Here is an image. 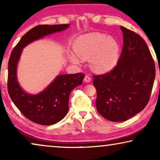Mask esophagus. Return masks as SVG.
<instances>
[{"instance_id":"34e87169","label":"esophagus","mask_w":160,"mask_h":160,"mask_svg":"<svg viewBox=\"0 0 160 160\" xmlns=\"http://www.w3.org/2000/svg\"><path fill=\"white\" fill-rule=\"evenodd\" d=\"M84 82L88 83V82H89L91 81V78L89 77V76H85V77L84 78Z\"/></svg>"}]
</instances>
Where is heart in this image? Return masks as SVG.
I'll list each match as a JSON object with an SVG mask.
<instances>
[{
    "label": "heart",
    "instance_id": "obj_1",
    "mask_svg": "<svg viewBox=\"0 0 160 160\" xmlns=\"http://www.w3.org/2000/svg\"><path fill=\"white\" fill-rule=\"evenodd\" d=\"M76 53L69 54L74 64L79 65L82 59L90 58V66L98 73H106L114 68L119 62L120 45L115 38L101 32L82 35L73 43Z\"/></svg>",
    "mask_w": 160,
    "mask_h": 160
}]
</instances>
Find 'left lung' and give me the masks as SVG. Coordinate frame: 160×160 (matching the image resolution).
I'll list each match as a JSON object with an SVG mask.
<instances>
[{
  "instance_id": "8db88e82",
  "label": "left lung",
  "mask_w": 160,
  "mask_h": 160,
  "mask_svg": "<svg viewBox=\"0 0 160 160\" xmlns=\"http://www.w3.org/2000/svg\"><path fill=\"white\" fill-rule=\"evenodd\" d=\"M123 48L111 71L93 75L97 90L96 108L105 119L126 121L143 110L149 100L155 78V65L145 41L121 26Z\"/></svg>"
}]
</instances>
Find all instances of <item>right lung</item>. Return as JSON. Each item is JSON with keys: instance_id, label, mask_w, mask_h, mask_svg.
I'll use <instances>...</instances> for the list:
<instances>
[{"instance_id": "obj_1", "label": "right lung", "mask_w": 160, "mask_h": 160, "mask_svg": "<svg viewBox=\"0 0 160 160\" xmlns=\"http://www.w3.org/2000/svg\"><path fill=\"white\" fill-rule=\"evenodd\" d=\"M69 25H40L26 32L13 49L8 63V92L20 112L30 121L41 125L58 123L68 111L69 96L72 90L82 84L84 74L59 75L43 92L37 95L26 93L19 86L17 66L22 49L28 43L53 32L67 29Z\"/></svg>"}]
</instances>
